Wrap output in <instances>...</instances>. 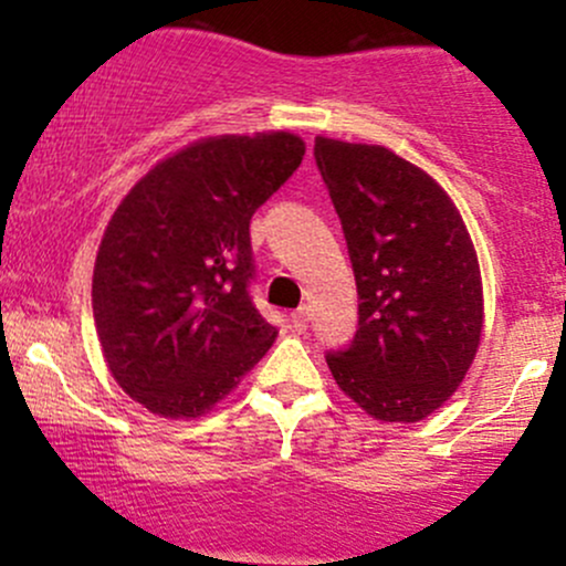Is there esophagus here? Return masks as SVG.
Listing matches in <instances>:
<instances>
[{"mask_svg":"<svg viewBox=\"0 0 566 566\" xmlns=\"http://www.w3.org/2000/svg\"><path fill=\"white\" fill-rule=\"evenodd\" d=\"M290 322H292V329H295V333H303V329L308 327V308L292 311Z\"/></svg>","mask_w":566,"mask_h":566,"instance_id":"obj_1","label":"esophagus"}]
</instances>
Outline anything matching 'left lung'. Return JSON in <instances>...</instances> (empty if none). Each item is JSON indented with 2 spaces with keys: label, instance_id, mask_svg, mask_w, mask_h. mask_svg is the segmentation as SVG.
<instances>
[{
  "label": "left lung",
  "instance_id": "1",
  "mask_svg": "<svg viewBox=\"0 0 566 566\" xmlns=\"http://www.w3.org/2000/svg\"><path fill=\"white\" fill-rule=\"evenodd\" d=\"M314 157L359 292V329L327 354L329 373L369 418L418 423L458 391L482 340L471 233L450 193L391 148L319 135Z\"/></svg>",
  "mask_w": 566,
  "mask_h": 566
}]
</instances>
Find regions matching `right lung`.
Masks as SVG:
<instances>
[{"instance_id": "right-lung-1", "label": "right lung", "mask_w": 566, "mask_h": 566, "mask_svg": "<svg viewBox=\"0 0 566 566\" xmlns=\"http://www.w3.org/2000/svg\"><path fill=\"white\" fill-rule=\"evenodd\" d=\"M303 154L284 129L193 140L114 210L93 271L95 329L114 380L148 412L201 418L274 346L247 295L250 220Z\"/></svg>"}]
</instances>
